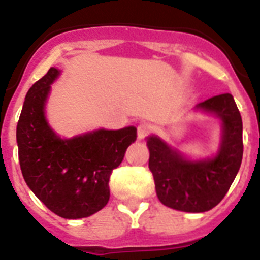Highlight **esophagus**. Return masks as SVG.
I'll use <instances>...</instances> for the list:
<instances>
[{
	"mask_svg": "<svg viewBox=\"0 0 260 260\" xmlns=\"http://www.w3.org/2000/svg\"><path fill=\"white\" fill-rule=\"evenodd\" d=\"M151 132V126L146 122L138 124V140H143L145 137H147Z\"/></svg>",
	"mask_w": 260,
	"mask_h": 260,
	"instance_id": "34e87169",
	"label": "esophagus"
}]
</instances>
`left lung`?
<instances>
[{
  "mask_svg": "<svg viewBox=\"0 0 260 260\" xmlns=\"http://www.w3.org/2000/svg\"><path fill=\"white\" fill-rule=\"evenodd\" d=\"M197 107L223 120V141L215 158L192 162L151 136L149 169L164 205L182 212H207L219 204L235 180L243 158V123L234 96L220 94Z\"/></svg>",
  "mask_w": 260,
  "mask_h": 260,
  "instance_id": "8db88e82",
  "label": "left lung"
}]
</instances>
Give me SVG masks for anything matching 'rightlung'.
<instances>
[{
	"mask_svg": "<svg viewBox=\"0 0 260 260\" xmlns=\"http://www.w3.org/2000/svg\"><path fill=\"white\" fill-rule=\"evenodd\" d=\"M57 75L56 68H49L25 96L17 123L18 159L26 185L49 211L64 219H82L107 204L110 176L137 140V128L59 138L44 117L48 92Z\"/></svg>",
	"mask_w": 260,
	"mask_h": 260,
	"instance_id": "right-lung-1",
	"label": "right lung"
}]
</instances>
